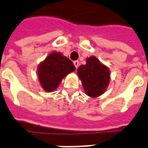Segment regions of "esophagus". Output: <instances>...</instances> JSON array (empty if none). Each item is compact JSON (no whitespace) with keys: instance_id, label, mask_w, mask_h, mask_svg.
Returning <instances> with one entry per match:
<instances>
[{"instance_id":"1","label":"esophagus","mask_w":148,"mask_h":148,"mask_svg":"<svg viewBox=\"0 0 148 148\" xmlns=\"http://www.w3.org/2000/svg\"><path fill=\"white\" fill-rule=\"evenodd\" d=\"M74 66H75V68H77L78 66H79V61H74Z\"/></svg>"}]
</instances>
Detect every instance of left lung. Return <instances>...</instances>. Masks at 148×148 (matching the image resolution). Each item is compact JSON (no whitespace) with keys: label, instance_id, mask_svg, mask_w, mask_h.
Listing matches in <instances>:
<instances>
[{"label":"left lung","instance_id":"obj_1","mask_svg":"<svg viewBox=\"0 0 148 148\" xmlns=\"http://www.w3.org/2000/svg\"><path fill=\"white\" fill-rule=\"evenodd\" d=\"M77 74L89 97L100 96L109 84V69L101 64L94 56L87 58L86 64H82L78 68Z\"/></svg>","mask_w":148,"mask_h":148}]
</instances>
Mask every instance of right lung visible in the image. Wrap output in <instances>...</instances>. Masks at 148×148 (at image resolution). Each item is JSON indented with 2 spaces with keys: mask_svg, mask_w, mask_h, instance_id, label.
Listing matches in <instances>:
<instances>
[{
  "mask_svg": "<svg viewBox=\"0 0 148 148\" xmlns=\"http://www.w3.org/2000/svg\"><path fill=\"white\" fill-rule=\"evenodd\" d=\"M75 70V66L69 58L54 51L40 64L38 77L42 88L51 92L57 88L62 80Z\"/></svg>",
  "mask_w": 148,
  "mask_h": 148,
  "instance_id": "1",
  "label": "right lung"
}]
</instances>
